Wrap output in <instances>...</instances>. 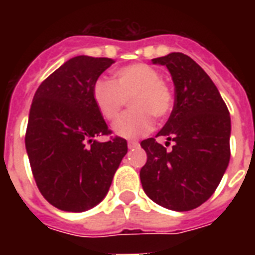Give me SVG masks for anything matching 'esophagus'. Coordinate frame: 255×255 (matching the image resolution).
I'll list each match as a JSON object with an SVG mask.
<instances>
[{"label":"esophagus","mask_w":255,"mask_h":255,"mask_svg":"<svg viewBox=\"0 0 255 255\" xmlns=\"http://www.w3.org/2000/svg\"><path fill=\"white\" fill-rule=\"evenodd\" d=\"M139 145V143L136 140H128V148H136Z\"/></svg>","instance_id":"obj_1"}]
</instances>
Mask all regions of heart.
Instances as JSON below:
<instances>
[{
	"instance_id": "1",
	"label": "heart",
	"mask_w": 255,
	"mask_h": 255,
	"mask_svg": "<svg viewBox=\"0 0 255 255\" xmlns=\"http://www.w3.org/2000/svg\"><path fill=\"white\" fill-rule=\"evenodd\" d=\"M92 98L100 115L114 122L129 98L131 111L114 124L116 135L135 139L151 131L153 119H164L173 108V94L156 69L145 63H132L118 69L114 81L99 78L92 87Z\"/></svg>"
}]
</instances>
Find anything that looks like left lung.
Instances as JSON below:
<instances>
[{"instance_id": "obj_1", "label": "left lung", "mask_w": 255, "mask_h": 255, "mask_svg": "<svg viewBox=\"0 0 255 255\" xmlns=\"http://www.w3.org/2000/svg\"><path fill=\"white\" fill-rule=\"evenodd\" d=\"M167 66L174 85V106L157 136L143 140L147 163L141 185L156 204L176 212L197 208L214 193L230 160V115L209 75L190 57L170 53L152 59Z\"/></svg>"}]
</instances>
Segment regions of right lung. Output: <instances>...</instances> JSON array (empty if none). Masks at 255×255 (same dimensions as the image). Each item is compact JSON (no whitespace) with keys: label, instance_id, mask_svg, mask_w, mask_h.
Returning <instances> with one entry per match:
<instances>
[{"label":"right lung","instance_id":"add662e5","mask_svg":"<svg viewBox=\"0 0 255 255\" xmlns=\"http://www.w3.org/2000/svg\"><path fill=\"white\" fill-rule=\"evenodd\" d=\"M110 58L79 55L63 63L38 87L30 108L25 145L42 196L65 212H85L107 194L127 141L111 135L92 98Z\"/></svg>","mask_w":255,"mask_h":255}]
</instances>
